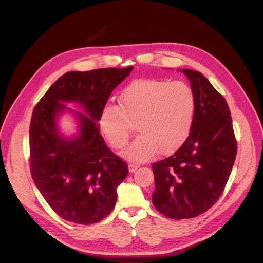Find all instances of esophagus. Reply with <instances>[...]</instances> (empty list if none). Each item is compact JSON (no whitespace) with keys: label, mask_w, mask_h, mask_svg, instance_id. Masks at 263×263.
Here are the masks:
<instances>
[{"label":"esophagus","mask_w":263,"mask_h":263,"mask_svg":"<svg viewBox=\"0 0 263 263\" xmlns=\"http://www.w3.org/2000/svg\"><path fill=\"white\" fill-rule=\"evenodd\" d=\"M139 168V165H137V164H133V162H132V164H129L128 165V169H129V172H135L137 169H138Z\"/></svg>","instance_id":"34e87169"}]
</instances>
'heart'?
Listing matches in <instances>:
<instances>
[{
  "mask_svg": "<svg viewBox=\"0 0 263 263\" xmlns=\"http://www.w3.org/2000/svg\"><path fill=\"white\" fill-rule=\"evenodd\" d=\"M197 111L192 86L181 80L138 79L123 90L119 106L107 104L98 126L111 147L126 146L133 125L140 134L124 155L145 161L157 152L168 154L180 147L190 136Z\"/></svg>",
  "mask_w": 263,
  "mask_h": 263,
  "instance_id": "b5f03b06",
  "label": "heart"
}]
</instances>
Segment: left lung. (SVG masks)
<instances>
[{"label": "left lung", "mask_w": 263, "mask_h": 263, "mask_svg": "<svg viewBox=\"0 0 263 263\" xmlns=\"http://www.w3.org/2000/svg\"><path fill=\"white\" fill-rule=\"evenodd\" d=\"M197 99L194 126L174 154L152 169V202L172 219L193 218L213 206L226 186L236 156L230 109L201 72L182 69Z\"/></svg>", "instance_id": "left-lung-1"}]
</instances>
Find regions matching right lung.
<instances>
[{"instance_id": "obj_1", "label": "right lung", "mask_w": 263, "mask_h": 263, "mask_svg": "<svg viewBox=\"0 0 263 263\" xmlns=\"http://www.w3.org/2000/svg\"><path fill=\"white\" fill-rule=\"evenodd\" d=\"M133 66L68 71L34 107L30 124V170L37 189L55 213L80 224L101 221L115 209L117 187L127 177V162L106 145L96 122L108 98ZM61 101L80 103L77 137L66 140L56 128Z\"/></svg>"}]
</instances>
